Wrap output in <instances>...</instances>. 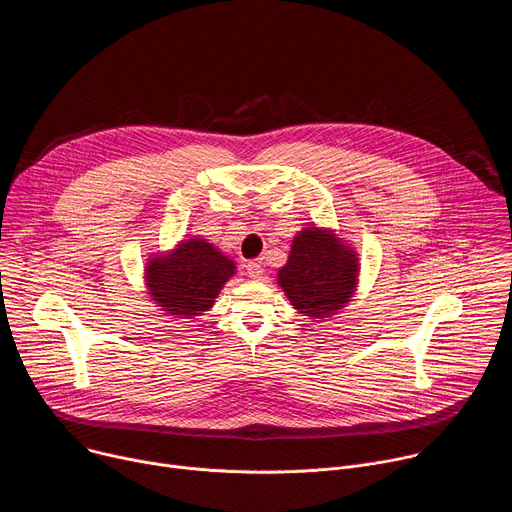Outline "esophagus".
I'll use <instances>...</instances> for the list:
<instances>
[{
    "label": "esophagus",
    "instance_id": "34e87169",
    "mask_svg": "<svg viewBox=\"0 0 512 512\" xmlns=\"http://www.w3.org/2000/svg\"><path fill=\"white\" fill-rule=\"evenodd\" d=\"M247 273H249L251 279H263L265 271H263L261 261H249V263H247Z\"/></svg>",
    "mask_w": 512,
    "mask_h": 512
}]
</instances>
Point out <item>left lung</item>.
<instances>
[{"mask_svg":"<svg viewBox=\"0 0 512 512\" xmlns=\"http://www.w3.org/2000/svg\"><path fill=\"white\" fill-rule=\"evenodd\" d=\"M358 257L332 229L306 227L294 241L277 283L300 314L316 320L336 316L354 296Z\"/></svg>","mask_w":512,"mask_h":512,"instance_id":"left-lung-1","label":"left lung"}]
</instances>
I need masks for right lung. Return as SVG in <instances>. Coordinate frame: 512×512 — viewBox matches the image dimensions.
Instances as JSON below:
<instances>
[{
	"label": "right lung",
	"instance_id": "right-lung-1",
	"mask_svg": "<svg viewBox=\"0 0 512 512\" xmlns=\"http://www.w3.org/2000/svg\"><path fill=\"white\" fill-rule=\"evenodd\" d=\"M235 261L202 237L180 241L172 251L145 263V287L152 302L172 318L208 312L225 283L235 275Z\"/></svg>",
	"mask_w": 512,
	"mask_h": 512
}]
</instances>
